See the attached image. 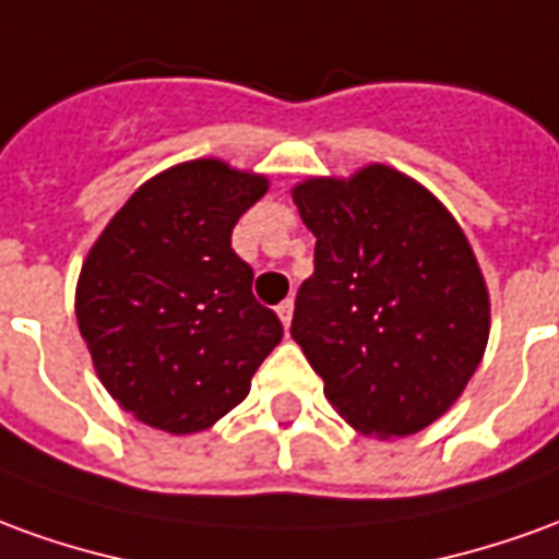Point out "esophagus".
Wrapping results in <instances>:
<instances>
[{"label": "esophagus", "mask_w": 559, "mask_h": 559, "mask_svg": "<svg viewBox=\"0 0 559 559\" xmlns=\"http://www.w3.org/2000/svg\"><path fill=\"white\" fill-rule=\"evenodd\" d=\"M278 318L284 323V330H290V320H293V299H284L278 306Z\"/></svg>", "instance_id": "1"}]
</instances>
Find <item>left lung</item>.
Returning <instances> with one entry per match:
<instances>
[{
	"instance_id": "left-lung-1",
	"label": "left lung",
	"mask_w": 559,
	"mask_h": 559,
	"mask_svg": "<svg viewBox=\"0 0 559 559\" xmlns=\"http://www.w3.org/2000/svg\"><path fill=\"white\" fill-rule=\"evenodd\" d=\"M293 202L318 245L290 335L350 427L378 439L420 432L469 384L490 333L463 229L388 166L308 178Z\"/></svg>"
}]
</instances>
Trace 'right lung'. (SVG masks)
<instances>
[{"mask_svg": "<svg viewBox=\"0 0 559 559\" xmlns=\"http://www.w3.org/2000/svg\"><path fill=\"white\" fill-rule=\"evenodd\" d=\"M263 193L260 175L193 159L139 187L87 253L78 326L105 390L147 427H212L284 335L233 251V226Z\"/></svg>", "mask_w": 559, "mask_h": 559, "instance_id": "right-lung-1", "label": "right lung"}]
</instances>
